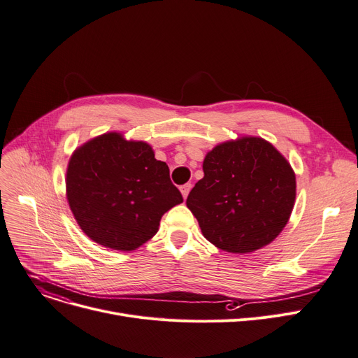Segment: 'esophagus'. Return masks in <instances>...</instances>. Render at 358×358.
<instances>
[{
    "label": "esophagus",
    "instance_id": "1",
    "mask_svg": "<svg viewBox=\"0 0 358 358\" xmlns=\"http://www.w3.org/2000/svg\"><path fill=\"white\" fill-rule=\"evenodd\" d=\"M189 189H192V184H189V182H187V184H184V185L180 187V192H181V194H182L184 199H187V196H188V193H189Z\"/></svg>",
    "mask_w": 358,
    "mask_h": 358
}]
</instances>
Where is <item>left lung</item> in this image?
<instances>
[{
    "instance_id": "8db88e82",
    "label": "left lung",
    "mask_w": 358,
    "mask_h": 358,
    "mask_svg": "<svg viewBox=\"0 0 358 358\" xmlns=\"http://www.w3.org/2000/svg\"><path fill=\"white\" fill-rule=\"evenodd\" d=\"M203 171L187 207L216 248L255 252L287 226L296 196L295 173L264 138L242 136L216 145L207 152Z\"/></svg>"
}]
</instances>
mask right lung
I'll list each match as a JSON object with an SVG mask.
<instances>
[{"label": "right lung", "mask_w": 358, "mask_h": 358, "mask_svg": "<svg viewBox=\"0 0 358 358\" xmlns=\"http://www.w3.org/2000/svg\"><path fill=\"white\" fill-rule=\"evenodd\" d=\"M66 196L83 233L105 248L135 250L158 231L164 213L182 203L169 165L151 145L108 132L70 157Z\"/></svg>", "instance_id": "obj_1"}]
</instances>
